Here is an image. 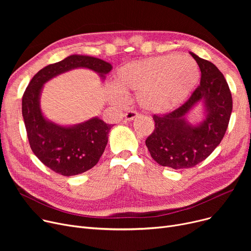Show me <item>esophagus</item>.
<instances>
[{
  "mask_svg": "<svg viewBox=\"0 0 251 251\" xmlns=\"http://www.w3.org/2000/svg\"><path fill=\"white\" fill-rule=\"evenodd\" d=\"M138 117V114L134 111H129L125 114V120L126 121H132L134 119H136Z\"/></svg>",
  "mask_w": 251,
  "mask_h": 251,
  "instance_id": "obj_1",
  "label": "esophagus"
}]
</instances>
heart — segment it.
<instances>
[{
    "label": "heart",
    "mask_w": 251,
    "mask_h": 251,
    "mask_svg": "<svg viewBox=\"0 0 251 251\" xmlns=\"http://www.w3.org/2000/svg\"><path fill=\"white\" fill-rule=\"evenodd\" d=\"M199 79V67L186 56L136 60L118 69L108 97L112 103L120 105L126 94L136 92V101L144 111L167 114L189 98Z\"/></svg>",
    "instance_id": "1"
}]
</instances>
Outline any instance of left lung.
I'll return each instance as SVG.
<instances>
[{
    "instance_id": "8db88e82",
    "label": "left lung",
    "mask_w": 251,
    "mask_h": 251,
    "mask_svg": "<svg viewBox=\"0 0 251 251\" xmlns=\"http://www.w3.org/2000/svg\"><path fill=\"white\" fill-rule=\"evenodd\" d=\"M201 72V83L189 100L177 110L153 116L154 130L146 140L152 159L175 170L192 168L214 151L226 133L233 102L225 77L216 66L190 51ZM199 103L205 118L191 125L187 115Z\"/></svg>"
}]
</instances>
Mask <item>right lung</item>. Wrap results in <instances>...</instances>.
Masks as SVG:
<instances>
[{
    "label": "right lung",
    "mask_w": 251,
    "mask_h": 251,
    "mask_svg": "<svg viewBox=\"0 0 251 251\" xmlns=\"http://www.w3.org/2000/svg\"><path fill=\"white\" fill-rule=\"evenodd\" d=\"M85 68L105 78L112 65L99 58L71 55L39 70L22 98V116L33 153L45 166L63 176H74L95 167L108 143L112 124L99 117L70 126L59 125L45 117L41 109L44 84L60 74Z\"/></svg>",
    "instance_id": "obj_1"
}]
</instances>
